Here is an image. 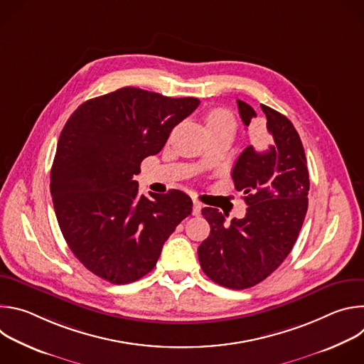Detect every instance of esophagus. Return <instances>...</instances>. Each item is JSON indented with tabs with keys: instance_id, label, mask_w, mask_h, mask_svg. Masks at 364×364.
<instances>
[{
	"instance_id": "1",
	"label": "esophagus",
	"mask_w": 364,
	"mask_h": 364,
	"mask_svg": "<svg viewBox=\"0 0 364 364\" xmlns=\"http://www.w3.org/2000/svg\"><path fill=\"white\" fill-rule=\"evenodd\" d=\"M201 207H203V204L200 203V201H197V200H194L193 201V215H200V212H201Z\"/></svg>"
}]
</instances>
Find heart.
<instances>
[{"label": "heart", "instance_id": "obj_1", "mask_svg": "<svg viewBox=\"0 0 364 364\" xmlns=\"http://www.w3.org/2000/svg\"><path fill=\"white\" fill-rule=\"evenodd\" d=\"M204 119H205L207 128H209V127L225 125V124H228V122H233L232 115H230L226 109H222V108H216V109L209 111V112L205 114Z\"/></svg>", "mask_w": 364, "mask_h": 364}]
</instances>
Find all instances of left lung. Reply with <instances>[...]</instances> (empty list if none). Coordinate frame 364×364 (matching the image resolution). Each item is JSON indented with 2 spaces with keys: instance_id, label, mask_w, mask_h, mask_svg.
Masks as SVG:
<instances>
[{
  "instance_id": "1",
  "label": "left lung",
  "mask_w": 364,
  "mask_h": 364,
  "mask_svg": "<svg viewBox=\"0 0 364 364\" xmlns=\"http://www.w3.org/2000/svg\"><path fill=\"white\" fill-rule=\"evenodd\" d=\"M237 108L249 127L256 112L239 99ZM261 108L269 144L246 146L232 171L247 204L245 218L226 225L219 209L201 210L210 235L197 249L200 267L212 281L232 289L259 284L284 262L308 209L309 176L301 138L287 117L267 105Z\"/></svg>"
}]
</instances>
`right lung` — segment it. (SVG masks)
Returning a JSON list of instances; mask_svg holds the SVG:
<instances>
[{
  "instance_id": "obj_1",
  "label": "right lung",
  "mask_w": 364,
  "mask_h": 364,
  "mask_svg": "<svg viewBox=\"0 0 364 364\" xmlns=\"http://www.w3.org/2000/svg\"><path fill=\"white\" fill-rule=\"evenodd\" d=\"M198 103L128 86L83 102L62 129L50 193L70 250L99 278L121 285L146 275L191 213L186 193L149 198L134 176Z\"/></svg>"
}]
</instances>
